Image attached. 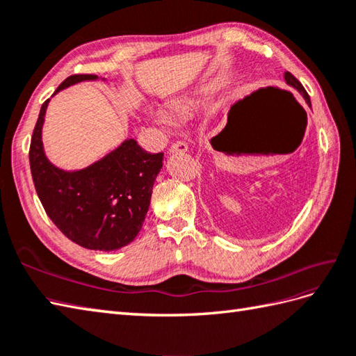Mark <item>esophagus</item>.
I'll use <instances>...</instances> for the list:
<instances>
[{"mask_svg":"<svg viewBox=\"0 0 356 356\" xmlns=\"http://www.w3.org/2000/svg\"><path fill=\"white\" fill-rule=\"evenodd\" d=\"M188 149L186 143L184 140H176L171 143L170 147V153H185V151Z\"/></svg>","mask_w":356,"mask_h":356,"instance_id":"obj_1","label":"esophagus"}]
</instances>
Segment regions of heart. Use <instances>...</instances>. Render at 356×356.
<instances>
[{
    "label": "heart",
    "instance_id": "obj_1",
    "mask_svg": "<svg viewBox=\"0 0 356 356\" xmlns=\"http://www.w3.org/2000/svg\"><path fill=\"white\" fill-rule=\"evenodd\" d=\"M185 107H186V104H180V102H179V104H174V108H176V110H182V108H185ZM157 118L161 119L162 122H166V120H168V116H166L163 111L157 113Z\"/></svg>",
    "mask_w": 356,
    "mask_h": 356
}]
</instances>
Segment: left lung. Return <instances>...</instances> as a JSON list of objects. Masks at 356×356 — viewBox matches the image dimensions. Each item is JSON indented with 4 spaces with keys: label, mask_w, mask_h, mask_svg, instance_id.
Wrapping results in <instances>:
<instances>
[{
    "label": "left lung",
    "mask_w": 356,
    "mask_h": 356,
    "mask_svg": "<svg viewBox=\"0 0 356 356\" xmlns=\"http://www.w3.org/2000/svg\"><path fill=\"white\" fill-rule=\"evenodd\" d=\"M284 79H286V82H287V84H289L291 87H293L295 90H298L300 95L305 97V101L307 102L309 107H311V97H309V95H307V92L305 90V87L301 86V82H300L297 78H295L292 73H289V72L284 73Z\"/></svg>",
    "instance_id": "8db88e82"
}]
</instances>
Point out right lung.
<instances>
[{"label":"right lung","instance_id":"obj_1","mask_svg":"<svg viewBox=\"0 0 356 356\" xmlns=\"http://www.w3.org/2000/svg\"><path fill=\"white\" fill-rule=\"evenodd\" d=\"M96 74H72L59 90ZM49 99L42 104L30 140L29 161L35 190L45 213L67 238L95 251H115L131 243L142 228L163 153L149 154L127 139L101 161L79 171L49 162L41 130Z\"/></svg>","mask_w":356,"mask_h":356}]
</instances>
